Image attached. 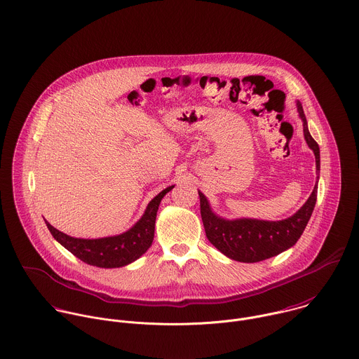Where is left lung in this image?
Returning a JSON list of instances; mask_svg holds the SVG:
<instances>
[{"mask_svg":"<svg viewBox=\"0 0 359 359\" xmlns=\"http://www.w3.org/2000/svg\"><path fill=\"white\" fill-rule=\"evenodd\" d=\"M297 111L303 121L304 139L316 156V168L320 171V150L310 136L303 108L297 102ZM201 216L208 240L224 255L240 262H258L275 257L292 247L302 236L316 205L317 184L307 202L290 217L279 222L255 219L224 220L217 217L209 208L203 194L199 192Z\"/></svg>","mask_w":359,"mask_h":359,"instance_id":"left-lung-1","label":"left lung"}]
</instances>
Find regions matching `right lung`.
I'll return each mask as SVG.
<instances>
[{"label":"right lung","mask_w":359,"mask_h":359,"mask_svg":"<svg viewBox=\"0 0 359 359\" xmlns=\"http://www.w3.org/2000/svg\"><path fill=\"white\" fill-rule=\"evenodd\" d=\"M171 189L172 187H168L161 191L149 203L142 219L130 230L115 237L95 240L74 238L59 231L46 220L45 222L52 236L81 261L100 268H119L137 259L151 245L158 205L163 196Z\"/></svg>","instance_id":"right-lung-1"}]
</instances>
